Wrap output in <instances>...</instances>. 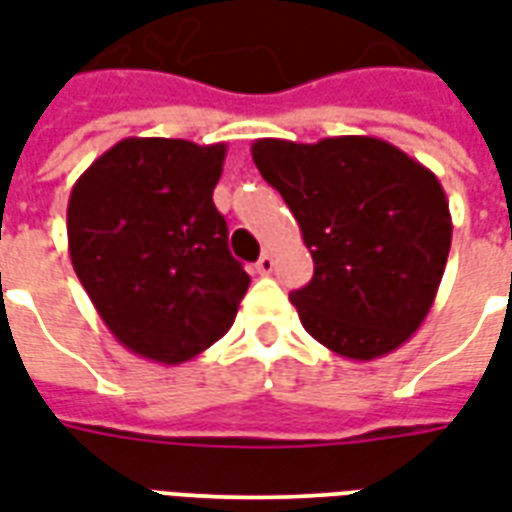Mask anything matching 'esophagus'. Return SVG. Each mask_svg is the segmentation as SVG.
I'll return each instance as SVG.
<instances>
[{
	"instance_id": "34e87169",
	"label": "esophagus",
	"mask_w": 512,
	"mask_h": 512,
	"mask_svg": "<svg viewBox=\"0 0 512 512\" xmlns=\"http://www.w3.org/2000/svg\"><path fill=\"white\" fill-rule=\"evenodd\" d=\"M255 268H257V274H271V271H274V257L268 255H260V260H257L255 263Z\"/></svg>"
}]
</instances>
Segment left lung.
I'll use <instances>...</instances> for the list:
<instances>
[{"instance_id": "left-lung-1", "label": "left lung", "mask_w": 512, "mask_h": 512, "mask_svg": "<svg viewBox=\"0 0 512 512\" xmlns=\"http://www.w3.org/2000/svg\"><path fill=\"white\" fill-rule=\"evenodd\" d=\"M252 158L315 263L310 282L290 293L301 326L348 359L392 354L425 321L450 255L439 178L376 136L257 139Z\"/></svg>"}]
</instances>
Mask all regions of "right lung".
Instances as JSON below:
<instances>
[{"label": "right lung", "mask_w": 512, "mask_h": 512, "mask_svg": "<svg viewBox=\"0 0 512 512\" xmlns=\"http://www.w3.org/2000/svg\"><path fill=\"white\" fill-rule=\"evenodd\" d=\"M224 153V142L128 136L71 191L73 271L117 343L150 362L211 348L249 288L213 205Z\"/></svg>", "instance_id": "add662e5"}]
</instances>
